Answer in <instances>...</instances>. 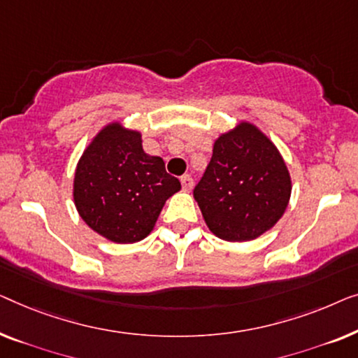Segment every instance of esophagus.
<instances>
[{
	"label": "esophagus",
	"mask_w": 358,
	"mask_h": 358,
	"mask_svg": "<svg viewBox=\"0 0 358 358\" xmlns=\"http://www.w3.org/2000/svg\"><path fill=\"white\" fill-rule=\"evenodd\" d=\"M180 181L185 191H191V188H193V178H191V175H183Z\"/></svg>",
	"instance_id": "obj_1"
}]
</instances>
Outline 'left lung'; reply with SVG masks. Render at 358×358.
<instances>
[{"instance_id": "obj_1", "label": "left lung", "mask_w": 358, "mask_h": 358, "mask_svg": "<svg viewBox=\"0 0 358 358\" xmlns=\"http://www.w3.org/2000/svg\"><path fill=\"white\" fill-rule=\"evenodd\" d=\"M208 229L225 241H250L284 215L292 178L275 144L250 122L214 141L213 157L194 188Z\"/></svg>"}]
</instances>
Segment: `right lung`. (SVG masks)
I'll use <instances>...</instances> for the list:
<instances>
[{
  "instance_id": "1",
  "label": "right lung",
  "mask_w": 358,
  "mask_h": 358,
  "mask_svg": "<svg viewBox=\"0 0 358 358\" xmlns=\"http://www.w3.org/2000/svg\"><path fill=\"white\" fill-rule=\"evenodd\" d=\"M180 189V180L165 172L164 159L145 152L141 131L110 122L78 160L73 199L95 234L127 245L154 230L165 201Z\"/></svg>"
}]
</instances>
